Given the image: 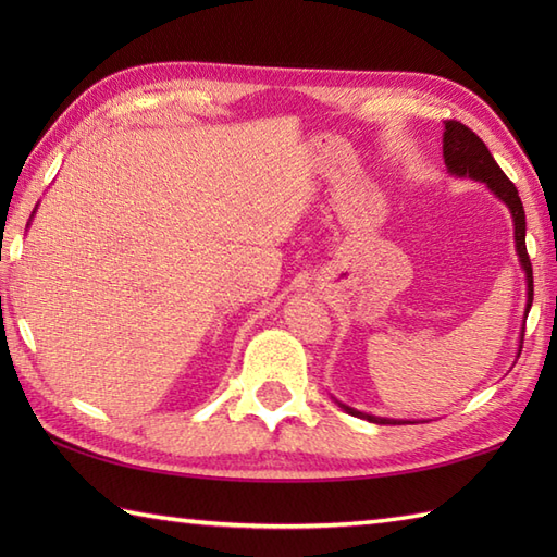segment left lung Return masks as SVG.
Returning a JSON list of instances; mask_svg holds the SVG:
<instances>
[{"instance_id":"left-lung-1","label":"left lung","mask_w":557,"mask_h":557,"mask_svg":"<svg viewBox=\"0 0 557 557\" xmlns=\"http://www.w3.org/2000/svg\"><path fill=\"white\" fill-rule=\"evenodd\" d=\"M443 160L445 168L453 176H459V180H474L486 184L488 191L505 203V208L510 210L512 215V227H515V251L519 258V265L524 270V280H527V306H524V321L522 330H519V345H517V357L522 354V339H524V323L531 309V301H534V272H531V260L527 256V218H524V206L522 198H519L515 184L507 180L505 172L498 168V162L493 160L491 150L486 144L459 122H445L443 126ZM335 399V397H333ZM335 405L351 413V417L371 421V423H389V425H399V423H419V421H405V419H387V417H375V413H366L354 409L345 401L335 399Z\"/></svg>"}]
</instances>
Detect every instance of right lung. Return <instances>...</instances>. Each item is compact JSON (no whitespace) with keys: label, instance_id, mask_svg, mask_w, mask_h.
<instances>
[{"label":"right lung","instance_id":"right-lung-1","mask_svg":"<svg viewBox=\"0 0 557 557\" xmlns=\"http://www.w3.org/2000/svg\"><path fill=\"white\" fill-rule=\"evenodd\" d=\"M33 215H35V210H33ZM33 215H30V220H33ZM30 224V222H28Z\"/></svg>","mask_w":557,"mask_h":557}]
</instances>
